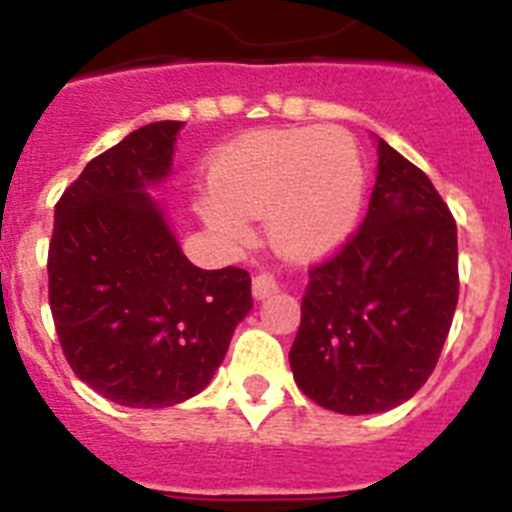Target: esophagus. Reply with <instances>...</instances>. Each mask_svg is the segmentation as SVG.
I'll use <instances>...</instances> for the list:
<instances>
[{
  "mask_svg": "<svg viewBox=\"0 0 512 512\" xmlns=\"http://www.w3.org/2000/svg\"><path fill=\"white\" fill-rule=\"evenodd\" d=\"M251 289H253V297H256V300H264V297L279 292V284H277V279L264 271V274H256V277H253Z\"/></svg>",
  "mask_w": 512,
  "mask_h": 512,
  "instance_id": "1",
  "label": "esophagus"
}]
</instances>
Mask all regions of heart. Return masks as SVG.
<instances>
[{
	"label": "heart",
	"mask_w": 512,
	"mask_h": 512,
	"mask_svg": "<svg viewBox=\"0 0 512 512\" xmlns=\"http://www.w3.org/2000/svg\"><path fill=\"white\" fill-rule=\"evenodd\" d=\"M364 192V161L346 130H253L215 156L200 215L233 243L251 238L248 217L266 215L279 256L320 261L351 238Z\"/></svg>",
	"instance_id": "1"
}]
</instances>
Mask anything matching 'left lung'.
<instances>
[{
  "label": "left lung",
  "instance_id": "obj_1",
  "mask_svg": "<svg viewBox=\"0 0 512 512\" xmlns=\"http://www.w3.org/2000/svg\"><path fill=\"white\" fill-rule=\"evenodd\" d=\"M377 153L369 212L343 251L310 271L289 351L297 387L343 415L410 400L431 377L459 300L449 207L382 138Z\"/></svg>",
  "mask_w": 512,
  "mask_h": 512
}]
</instances>
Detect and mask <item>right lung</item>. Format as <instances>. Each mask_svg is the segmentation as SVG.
<instances>
[{"mask_svg":"<svg viewBox=\"0 0 512 512\" xmlns=\"http://www.w3.org/2000/svg\"><path fill=\"white\" fill-rule=\"evenodd\" d=\"M179 130H133L89 161L53 215L48 297L63 354L125 408L200 395L253 307L248 271L194 266L151 194L171 176Z\"/></svg>","mask_w":512,"mask_h":512,"instance_id":"1","label":"right lung"}]
</instances>
